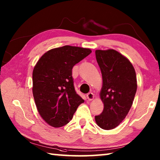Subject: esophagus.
I'll list each match as a JSON object with an SVG mask.
<instances>
[{"label":"esophagus","instance_id":"1","mask_svg":"<svg viewBox=\"0 0 160 160\" xmlns=\"http://www.w3.org/2000/svg\"><path fill=\"white\" fill-rule=\"evenodd\" d=\"M87 98L89 100H92L93 98H94V95L93 93H89L87 94Z\"/></svg>","mask_w":160,"mask_h":160}]
</instances>
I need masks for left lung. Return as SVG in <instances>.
I'll return each mask as SVG.
<instances>
[{"instance_id": "left-lung-1", "label": "left lung", "mask_w": 160, "mask_h": 160, "mask_svg": "<svg viewBox=\"0 0 160 160\" xmlns=\"http://www.w3.org/2000/svg\"><path fill=\"white\" fill-rule=\"evenodd\" d=\"M102 76L100 96L104 104L96 124L104 130L115 128L124 120L137 91L136 73L128 58L114 49L96 51Z\"/></svg>"}]
</instances>
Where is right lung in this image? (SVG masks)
I'll return each mask as SVG.
<instances>
[{
	"label": "right lung",
	"mask_w": 160,
	"mask_h": 160,
	"mask_svg": "<svg viewBox=\"0 0 160 160\" xmlns=\"http://www.w3.org/2000/svg\"><path fill=\"white\" fill-rule=\"evenodd\" d=\"M91 50L65 45L44 53L33 70V96L42 118L49 125H66L84 100L73 86L72 68Z\"/></svg>",
	"instance_id": "right-lung-1"
}]
</instances>
